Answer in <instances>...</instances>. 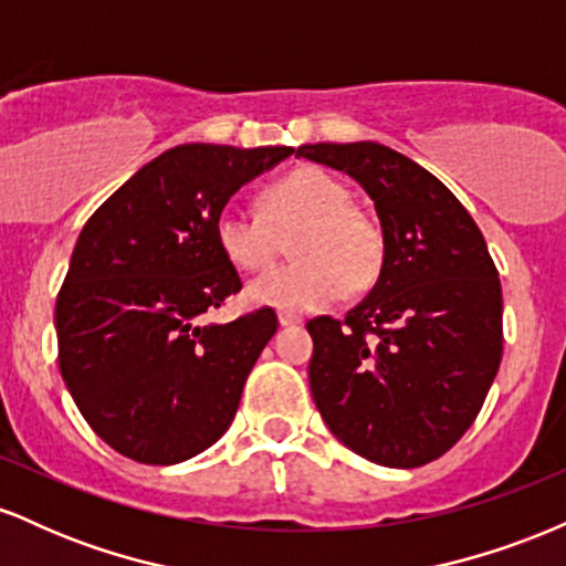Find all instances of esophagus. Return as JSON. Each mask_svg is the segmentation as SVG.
Listing matches in <instances>:
<instances>
[{
  "mask_svg": "<svg viewBox=\"0 0 566 566\" xmlns=\"http://www.w3.org/2000/svg\"><path fill=\"white\" fill-rule=\"evenodd\" d=\"M295 324H301V319L292 314H279V327H295Z\"/></svg>",
  "mask_w": 566,
  "mask_h": 566,
  "instance_id": "esophagus-1",
  "label": "esophagus"
}]
</instances>
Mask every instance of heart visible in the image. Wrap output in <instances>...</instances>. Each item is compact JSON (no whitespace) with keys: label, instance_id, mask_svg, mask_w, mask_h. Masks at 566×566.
Segmentation results:
<instances>
[{"label":"heart","instance_id":"1","mask_svg":"<svg viewBox=\"0 0 566 566\" xmlns=\"http://www.w3.org/2000/svg\"><path fill=\"white\" fill-rule=\"evenodd\" d=\"M348 199L335 175L297 167L261 193V216L223 207L216 242L226 261L247 274L269 269L279 255V237L295 229L290 252L297 261L252 279L247 301L282 314H311L348 287H369L386 261V237L378 220Z\"/></svg>","mask_w":566,"mask_h":566}]
</instances>
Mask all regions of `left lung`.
I'll return each instance as SVG.
<instances>
[{"instance_id":"obj_1","label":"left lung","mask_w":566,"mask_h":566,"mask_svg":"<svg viewBox=\"0 0 566 566\" xmlns=\"http://www.w3.org/2000/svg\"><path fill=\"white\" fill-rule=\"evenodd\" d=\"M297 154L350 175L375 201L386 261L346 319L308 327V382L337 441L388 469L444 454L476 420L503 356V292L458 197L375 140L305 143Z\"/></svg>"}]
</instances>
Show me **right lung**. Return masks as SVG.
<instances>
[{
	"instance_id": "1",
	"label": "right lung",
	"mask_w": 566,
	"mask_h": 566,
	"mask_svg": "<svg viewBox=\"0 0 566 566\" xmlns=\"http://www.w3.org/2000/svg\"><path fill=\"white\" fill-rule=\"evenodd\" d=\"M292 151L184 143L143 165L84 223L55 303L57 361L84 420L125 458L184 463L231 426L276 314L205 322L242 290L216 218Z\"/></svg>"
}]
</instances>
